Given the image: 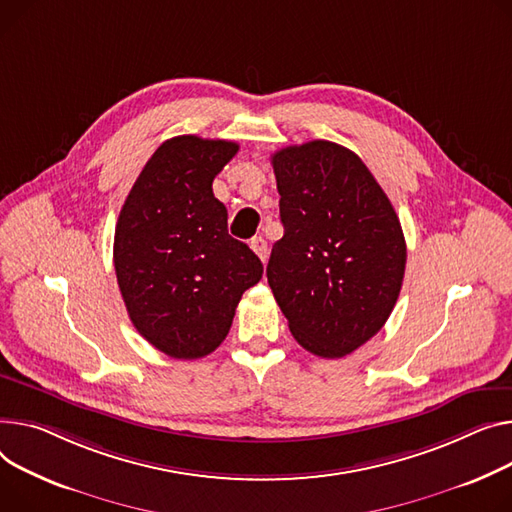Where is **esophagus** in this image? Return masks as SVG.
<instances>
[{
  "label": "esophagus",
  "instance_id": "esophagus-1",
  "mask_svg": "<svg viewBox=\"0 0 512 512\" xmlns=\"http://www.w3.org/2000/svg\"><path fill=\"white\" fill-rule=\"evenodd\" d=\"M251 249L257 253V257L265 263L267 261V255H269V249H267V241L263 236H255L251 241Z\"/></svg>",
  "mask_w": 512,
  "mask_h": 512
}]
</instances>
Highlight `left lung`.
Returning a JSON list of instances; mask_svg holds the SVG:
<instances>
[{"mask_svg":"<svg viewBox=\"0 0 512 512\" xmlns=\"http://www.w3.org/2000/svg\"><path fill=\"white\" fill-rule=\"evenodd\" d=\"M284 236L267 282L296 342L342 358L387 323L405 271V238L389 197L348 148L313 140L271 156Z\"/></svg>","mask_w":512,"mask_h":512,"instance_id":"1","label":"left lung"}]
</instances>
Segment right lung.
<instances>
[{
  "instance_id": "1",
  "label": "right lung",
  "mask_w": 512,
  "mask_h": 512,
  "mask_svg": "<svg viewBox=\"0 0 512 512\" xmlns=\"http://www.w3.org/2000/svg\"><path fill=\"white\" fill-rule=\"evenodd\" d=\"M238 144L177 135L133 183L115 228V274L129 319L177 360L212 354L245 290L263 276L259 257L228 234L212 183Z\"/></svg>"
}]
</instances>
